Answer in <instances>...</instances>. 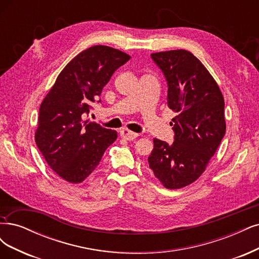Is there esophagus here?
Listing matches in <instances>:
<instances>
[{
    "label": "esophagus",
    "mask_w": 259,
    "mask_h": 259,
    "mask_svg": "<svg viewBox=\"0 0 259 259\" xmlns=\"http://www.w3.org/2000/svg\"><path fill=\"white\" fill-rule=\"evenodd\" d=\"M120 136L122 138H124V139H126V140H133V139H135L138 136V134L134 133V132L127 130V128H122L120 131Z\"/></svg>",
    "instance_id": "34e87169"
}]
</instances>
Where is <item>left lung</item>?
I'll list each match as a JSON object with an SVG mask.
<instances>
[{"label": "left lung", "instance_id": "8db88e82", "mask_svg": "<svg viewBox=\"0 0 259 259\" xmlns=\"http://www.w3.org/2000/svg\"><path fill=\"white\" fill-rule=\"evenodd\" d=\"M151 57L165 75L167 106L177 115L170 122L174 144L154 138L149 167L166 189H182L206 170L225 135L224 97L209 70L190 51L169 50Z\"/></svg>", "mask_w": 259, "mask_h": 259}]
</instances>
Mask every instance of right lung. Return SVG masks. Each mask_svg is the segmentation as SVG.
Returning <instances> with one entry per match:
<instances>
[{
	"label": "right lung",
	"mask_w": 259,
	"mask_h": 259,
	"mask_svg": "<svg viewBox=\"0 0 259 259\" xmlns=\"http://www.w3.org/2000/svg\"><path fill=\"white\" fill-rule=\"evenodd\" d=\"M130 59L127 53L103 45L88 48L62 69L42 100L35 142L63 180L75 184L84 181L117 139L115 131L83 118L114 70Z\"/></svg>",
	"instance_id": "add662e5"
}]
</instances>
